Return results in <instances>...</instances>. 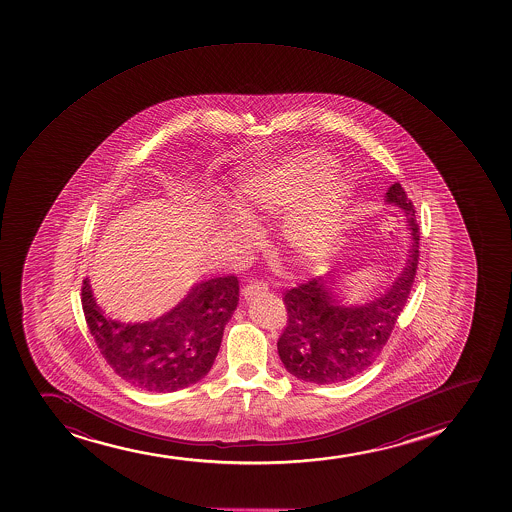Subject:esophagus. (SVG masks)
<instances>
[{
	"mask_svg": "<svg viewBox=\"0 0 512 512\" xmlns=\"http://www.w3.org/2000/svg\"><path fill=\"white\" fill-rule=\"evenodd\" d=\"M265 291H269V286H267V282L264 281H250L247 286H243V298L245 299H253L255 296H259V294L265 293Z\"/></svg>",
	"mask_w": 512,
	"mask_h": 512,
	"instance_id": "34e87169",
	"label": "esophagus"
}]
</instances>
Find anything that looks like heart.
Returning a JSON list of instances; mask_svg holds the SVG:
<instances>
[{
    "label": "heart",
    "mask_w": 512,
    "mask_h": 512,
    "mask_svg": "<svg viewBox=\"0 0 512 512\" xmlns=\"http://www.w3.org/2000/svg\"><path fill=\"white\" fill-rule=\"evenodd\" d=\"M334 170L328 156L310 151L243 178L231 202L249 218L279 216L294 207L282 223V243L301 264H316L334 248L352 199V185L345 178H329ZM219 235L240 255L260 240L257 224L240 214L224 216Z\"/></svg>",
    "instance_id": "b5f03b06"
}]
</instances>
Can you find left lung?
I'll use <instances>...</instances> for the list:
<instances>
[{
  "instance_id": "obj_1",
  "label": "left lung",
  "mask_w": 512,
  "mask_h": 512,
  "mask_svg": "<svg viewBox=\"0 0 512 512\" xmlns=\"http://www.w3.org/2000/svg\"><path fill=\"white\" fill-rule=\"evenodd\" d=\"M386 201L402 207L414 240L407 267L388 293L366 305H340L323 274L284 294L288 323L277 340V352L296 378L316 385L347 381L366 371L390 339L414 286L420 230L414 204L402 185H391Z\"/></svg>"
}]
</instances>
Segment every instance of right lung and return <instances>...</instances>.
<instances>
[{"label": "right lung", "instance_id": "1", "mask_svg": "<svg viewBox=\"0 0 512 512\" xmlns=\"http://www.w3.org/2000/svg\"><path fill=\"white\" fill-rule=\"evenodd\" d=\"M236 276L199 282L167 315L143 323L100 311L88 279L81 306L98 351L112 371L143 390L168 393L204 378L218 356L224 325L238 305Z\"/></svg>", "mask_w": 512, "mask_h": 512}]
</instances>
